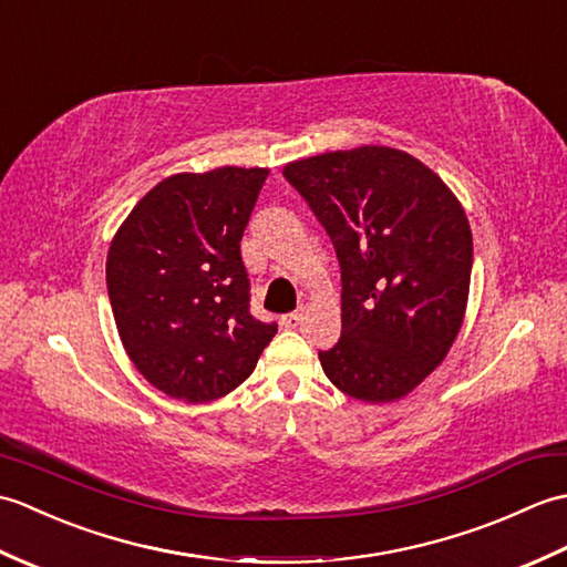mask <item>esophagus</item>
Instances as JSON below:
<instances>
[{
    "instance_id": "esophagus-1",
    "label": "esophagus",
    "mask_w": 567,
    "mask_h": 567,
    "mask_svg": "<svg viewBox=\"0 0 567 567\" xmlns=\"http://www.w3.org/2000/svg\"><path fill=\"white\" fill-rule=\"evenodd\" d=\"M302 319H305V307H299L297 311H292V315H285L282 323L287 329H297L299 323H302Z\"/></svg>"
}]
</instances>
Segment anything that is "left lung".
<instances>
[{
    "label": "left lung",
    "instance_id": "left-lung-1",
    "mask_svg": "<svg viewBox=\"0 0 567 567\" xmlns=\"http://www.w3.org/2000/svg\"><path fill=\"white\" fill-rule=\"evenodd\" d=\"M341 262V339L319 360L343 394L396 402L449 355L463 327L473 231L463 204L414 155L329 151L285 165Z\"/></svg>",
    "mask_w": 567,
    "mask_h": 567
}]
</instances>
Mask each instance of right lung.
I'll use <instances>...</instances> for the list:
<instances>
[{
	"mask_svg": "<svg viewBox=\"0 0 567 567\" xmlns=\"http://www.w3.org/2000/svg\"><path fill=\"white\" fill-rule=\"evenodd\" d=\"M268 167L177 173L141 197L106 252V290L131 363L173 400L234 392L277 333L248 311L240 238Z\"/></svg>",
	"mask_w": 567,
	"mask_h": 567,
	"instance_id": "right-lung-1",
	"label": "right lung"
}]
</instances>
